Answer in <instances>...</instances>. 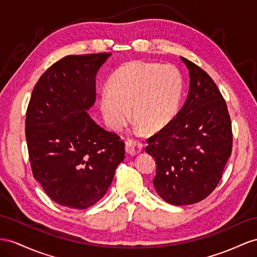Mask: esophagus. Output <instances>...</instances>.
I'll return each mask as SVG.
<instances>
[{"instance_id":"34e87169","label":"esophagus","mask_w":257,"mask_h":257,"mask_svg":"<svg viewBox=\"0 0 257 257\" xmlns=\"http://www.w3.org/2000/svg\"><path fill=\"white\" fill-rule=\"evenodd\" d=\"M142 148L143 146L140 142H136L133 140H128L126 142V152L130 155H138L142 152Z\"/></svg>"}]
</instances>
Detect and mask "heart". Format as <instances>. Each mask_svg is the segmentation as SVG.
<instances>
[{
    "label": "heart",
    "instance_id": "heart-1",
    "mask_svg": "<svg viewBox=\"0 0 257 257\" xmlns=\"http://www.w3.org/2000/svg\"><path fill=\"white\" fill-rule=\"evenodd\" d=\"M183 79L172 64L129 62L120 66L98 94V106L107 126L118 130L130 117L137 118L135 130L147 127L156 133L167 127L178 114Z\"/></svg>",
    "mask_w": 257,
    "mask_h": 257
}]
</instances>
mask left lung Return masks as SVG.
<instances>
[{"label":"left lung","mask_w":257,"mask_h":257,"mask_svg":"<svg viewBox=\"0 0 257 257\" xmlns=\"http://www.w3.org/2000/svg\"><path fill=\"white\" fill-rule=\"evenodd\" d=\"M180 58L189 70L188 97L175 119L149 138L146 149L156 163L157 194L178 206L214 191L232 149L231 121L216 83L199 66Z\"/></svg>","instance_id":"obj_1"}]
</instances>
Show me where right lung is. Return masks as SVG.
Wrapping results in <instances>:
<instances>
[{
	"instance_id": "right-lung-1",
	"label": "right lung",
	"mask_w": 257,
	"mask_h": 257,
	"mask_svg": "<svg viewBox=\"0 0 257 257\" xmlns=\"http://www.w3.org/2000/svg\"><path fill=\"white\" fill-rule=\"evenodd\" d=\"M111 53L69 55L35 85L26 139L35 179L52 200L75 209L100 201L123 161L124 143L92 119L95 78Z\"/></svg>"
}]
</instances>
